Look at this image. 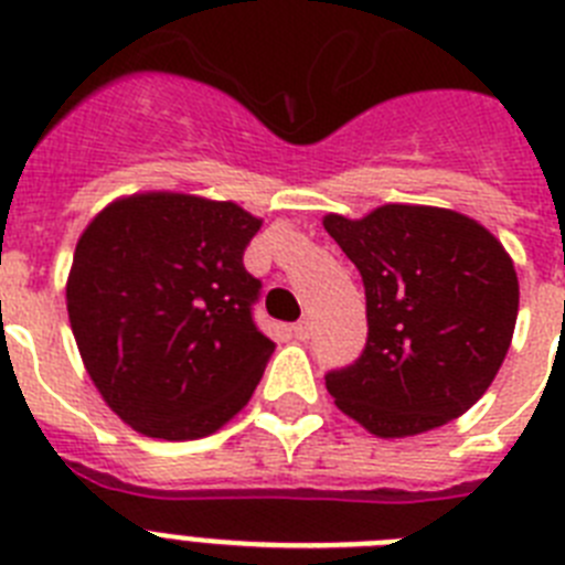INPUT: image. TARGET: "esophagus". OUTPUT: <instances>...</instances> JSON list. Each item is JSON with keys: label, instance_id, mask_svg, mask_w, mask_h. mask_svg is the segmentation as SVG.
<instances>
[{"label": "esophagus", "instance_id": "obj_1", "mask_svg": "<svg viewBox=\"0 0 565 565\" xmlns=\"http://www.w3.org/2000/svg\"><path fill=\"white\" fill-rule=\"evenodd\" d=\"M294 337H297L299 342H306V339L311 337V322H308V319H299L297 326H294Z\"/></svg>", "mask_w": 565, "mask_h": 565}]
</instances>
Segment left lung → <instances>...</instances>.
Wrapping results in <instances>:
<instances>
[{"instance_id": "left-lung-1", "label": "left lung", "mask_w": 565, "mask_h": 565, "mask_svg": "<svg viewBox=\"0 0 565 565\" xmlns=\"http://www.w3.org/2000/svg\"><path fill=\"white\" fill-rule=\"evenodd\" d=\"M322 226L359 268L367 342L326 376L344 416L379 438L436 430L487 393L518 319L515 263L495 234L452 209L384 203Z\"/></svg>"}]
</instances>
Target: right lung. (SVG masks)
<instances>
[{"mask_svg": "<svg viewBox=\"0 0 565 565\" xmlns=\"http://www.w3.org/2000/svg\"><path fill=\"white\" fill-rule=\"evenodd\" d=\"M259 226L232 201L138 192L82 232L70 328L102 398L135 433L192 441L248 404L274 353L252 319L259 279L243 266Z\"/></svg>", "mask_w": 565, "mask_h": 565, "instance_id": "right-lung-1", "label": "right lung"}]
</instances>
